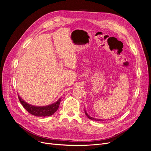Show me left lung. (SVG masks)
I'll return each instance as SVG.
<instances>
[{
    "mask_svg": "<svg viewBox=\"0 0 151 151\" xmlns=\"http://www.w3.org/2000/svg\"><path fill=\"white\" fill-rule=\"evenodd\" d=\"M85 114L86 115V116L89 118V119H91V120H95V121H103L104 120L103 119H95V118H92V117H91V116H90L89 115H88V114H87V113L86 112V111L85 110Z\"/></svg>",
    "mask_w": 151,
    "mask_h": 151,
    "instance_id": "1",
    "label": "left lung"
}]
</instances>
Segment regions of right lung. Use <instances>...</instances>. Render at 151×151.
Masks as SVG:
<instances>
[{
  "mask_svg": "<svg viewBox=\"0 0 151 151\" xmlns=\"http://www.w3.org/2000/svg\"><path fill=\"white\" fill-rule=\"evenodd\" d=\"M19 100L25 109L30 114L36 116H49L54 114L58 109L61 99L60 98L56 102L47 106L42 107H37V106L31 105L26 103L23 101L19 96H18Z\"/></svg>",
  "mask_w": 151,
  "mask_h": 151,
  "instance_id": "add662e5",
  "label": "right lung"
}]
</instances>
